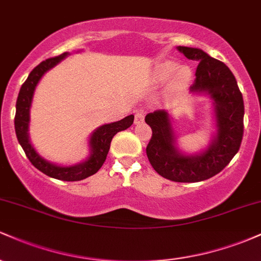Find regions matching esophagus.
Returning <instances> with one entry per match:
<instances>
[{"instance_id":"esophagus-1","label":"esophagus","mask_w":261,"mask_h":261,"mask_svg":"<svg viewBox=\"0 0 261 261\" xmlns=\"http://www.w3.org/2000/svg\"><path fill=\"white\" fill-rule=\"evenodd\" d=\"M143 119H145V112H142V110H139L135 114V124H141V122H143Z\"/></svg>"}]
</instances>
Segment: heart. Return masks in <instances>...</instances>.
I'll list each match as a JSON object with an SVG mask.
<instances>
[{"label":"heart","mask_w":261,"mask_h":261,"mask_svg":"<svg viewBox=\"0 0 261 261\" xmlns=\"http://www.w3.org/2000/svg\"><path fill=\"white\" fill-rule=\"evenodd\" d=\"M173 74H174V79L172 82V91L174 92L185 88L193 76L189 67H185V66L180 67L175 61H164L155 68L154 80L157 82H164V81L169 80Z\"/></svg>","instance_id":"obj_1"}]
</instances>
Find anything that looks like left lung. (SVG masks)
Returning a JSON list of instances; mask_svg holds the SVG:
<instances>
[{
	"label": "left lung",
	"mask_w": 261,
	"mask_h": 261,
	"mask_svg": "<svg viewBox=\"0 0 261 261\" xmlns=\"http://www.w3.org/2000/svg\"><path fill=\"white\" fill-rule=\"evenodd\" d=\"M185 58L199 61L191 92L211 95L216 113L217 135L210 147L196 155H184L174 146L169 114L154 110L145 121L152 128L146 153L153 169L163 178L178 182L202 181L218 174L241 147L244 131V103L236 77L220 60L200 49L178 46Z\"/></svg>",
	"instance_id": "left-lung-1"
}]
</instances>
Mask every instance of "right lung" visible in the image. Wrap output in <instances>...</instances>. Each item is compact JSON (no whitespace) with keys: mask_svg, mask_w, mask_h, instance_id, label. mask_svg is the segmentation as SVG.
I'll list each match as a JSON object with an SVG mask.
<instances>
[{"mask_svg":"<svg viewBox=\"0 0 261 261\" xmlns=\"http://www.w3.org/2000/svg\"><path fill=\"white\" fill-rule=\"evenodd\" d=\"M67 56V53L61 54V55L55 56V58L47 59L40 62L34 70L29 73L28 79L20 87L19 94L17 98L16 104V116H14V128H16V135L18 142L20 143L22 148L24 149L25 155L35 168L43 172L44 174L51 176V178L59 179L64 181H77L82 179L88 178L98 172L100 167L107 160L108 152L110 148V142L113 137L115 136L119 131L126 130L133 125L134 115H128L120 121L112 122V124L103 125L94 131L89 141L91 145V155L83 163L77 164L72 167H60L56 164L50 163L45 161L37 153L33 146L31 145L28 139V125H29V109L32 106L33 94H34L35 87L40 81L43 74L47 70L53 68L54 66L58 65L62 59Z\"/></svg>","mask_w":261,"mask_h":261,"instance_id":"obj_1","label":"right lung"}]
</instances>
